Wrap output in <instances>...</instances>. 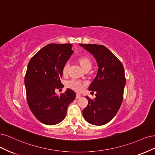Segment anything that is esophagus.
I'll return each mask as SVG.
<instances>
[{
    "label": "esophagus",
    "mask_w": 155,
    "mask_h": 155,
    "mask_svg": "<svg viewBox=\"0 0 155 155\" xmlns=\"http://www.w3.org/2000/svg\"><path fill=\"white\" fill-rule=\"evenodd\" d=\"M81 97V94H80L78 93H77L76 94V98H80Z\"/></svg>",
    "instance_id": "1"
}]
</instances>
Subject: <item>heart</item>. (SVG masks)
<instances>
[{"instance_id": "b5f03b06", "label": "heart", "mask_w": 155, "mask_h": 155, "mask_svg": "<svg viewBox=\"0 0 155 155\" xmlns=\"http://www.w3.org/2000/svg\"><path fill=\"white\" fill-rule=\"evenodd\" d=\"M78 61L81 64V66L84 69H85L87 68H91L92 62L90 58L87 57H82L79 58ZM69 66V62H66L62 68V72L64 74H66L68 70V68ZM86 82H83L77 79H71L70 81H69L67 83V86L68 87L73 89L74 91L77 92H81L83 91L84 89L85 86H86Z\"/></svg>"}]
</instances>
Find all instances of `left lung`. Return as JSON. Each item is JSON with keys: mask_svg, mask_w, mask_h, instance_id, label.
Returning a JSON list of instances; mask_svg holds the SVG:
<instances>
[{"mask_svg": "<svg viewBox=\"0 0 155 155\" xmlns=\"http://www.w3.org/2000/svg\"><path fill=\"white\" fill-rule=\"evenodd\" d=\"M84 47L96 58L98 69L97 74L89 87L96 92V98H89L86 107L82 111L83 117L89 124L102 126L116 115L121 106L126 77L122 62L103 45L83 44Z\"/></svg>", "mask_w": 155, "mask_h": 155, "instance_id": "left-lung-1", "label": "left lung"}]
</instances>
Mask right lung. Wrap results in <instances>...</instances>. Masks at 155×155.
Wrapping results in <instances>:
<instances>
[{"instance_id":"right-lung-1","label":"right lung","mask_w":155,"mask_h":155,"mask_svg":"<svg viewBox=\"0 0 155 155\" xmlns=\"http://www.w3.org/2000/svg\"><path fill=\"white\" fill-rule=\"evenodd\" d=\"M71 48V44H48L28 63L24 78L27 102L35 117L44 124L51 126L62 121L69 104L76 97L69 88L60 95L54 92L64 86L62 68L73 53Z\"/></svg>"}]
</instances>
